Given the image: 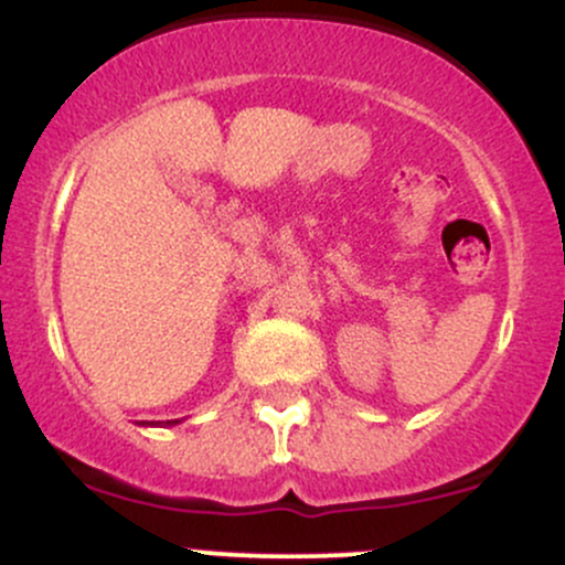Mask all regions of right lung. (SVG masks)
I'll list each match as a JSON object with an SVG mask.
<instances>
[{
  "label": "right lung",
  "instance_id": "1",
  "mask_svg": "<svg viewBox=\"0 0 565 565\" xmlns=\"http://www.w3.org/2000/svg\"><path fill=\"white\" fill-rule=\"evenodd\" d=\"M180 420H167L163 423V426H178ZM142 426H161V423H148V420H142Z\"/></svg>",
  "mask_w": 565,
  "mask_h": 565
}]
</instances>
